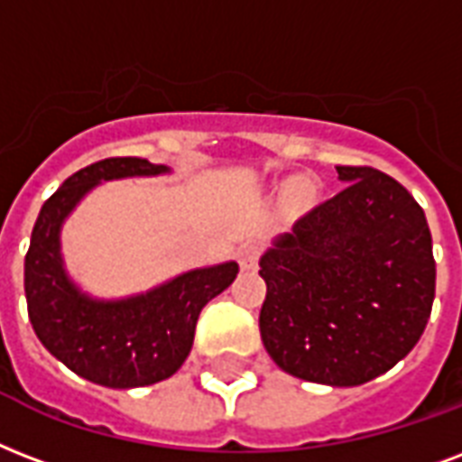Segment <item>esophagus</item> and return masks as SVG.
Returning a JSON list of instances; mask_svg holds the SVG:
<instances>
[{
    "label": "esophagus",
    "mask_w": 462,
    "mask_h": 462,
    "mask_svg": "<svg viewBox=\"0 0 462 462\" xmlns=\"http://www.w3.org/2000/svg\"><path fill=\"white\" fill-rule=\"evenodd\" d=\"M259 254H262L259 245H254V242H246V245H242L237 249L239 266H242L245 271L256 269V263H259Z\"/></svg>",
    "instance_id": "obj_1"
}]
</instances>
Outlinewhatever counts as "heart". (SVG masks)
<instances>
[{
    "label": "heart",
    "mask_w": 462,
    "mask_h": 462,
    "mask_svg": "<svg viewBox=\"0 0 462 462\" xmlns=\"http://www.w3.org/2000/svg\"><path fill=\"white\" fill-rule=\"evenodd\" d=\"M286 193L288 199L295 200V203H305V200L310 199V193H312V186H310V181H305V179H295V181H291Z\"/></svg>",
    "instance_id": "1"
}]
</instances>
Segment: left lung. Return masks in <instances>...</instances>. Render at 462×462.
<instances>
[{
  "mask_svg": "<svg viewBox=\"0 0 462 462\" xmlns=\"http://www.w3.org/2000/svg\"><path fill=\"white\" fill-rule=\"evenodd\" d=\"M337 174L346 189L259 259V329L281 371L354 387L417 346L434 305L436 262L424 210L402 184L373 167Z\"/></svg>",
  "mask_w": 462,
  "mask_h": 462,
  "instance_id": "8db88e82",
  "label": "left lung"
}]
</instances>
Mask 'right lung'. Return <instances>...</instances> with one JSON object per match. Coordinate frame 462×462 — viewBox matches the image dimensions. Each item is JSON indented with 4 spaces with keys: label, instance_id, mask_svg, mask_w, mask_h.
<instances>
[{
    "label": "right lung",
    "instance_id": "1",
    "mask_svg": "<svg viewBox=\"0 0 462 462\" xmlns=\"http://www.w3.org/2000/svg\"><path fill=\"white\" fill-rule=\"evenodd\" d=\"M169 174L140 157H111L79 169L45 200L31 232L23 288L38 339L77 375L116 390L171 378L191 354L200 310L237 278V262L169 278L147 293L94 298L69 278L60 232L67 216L101 181Z\"/></svg>",
    "mask_w": 462,
    "mask_h": 462
}]
</instances>
